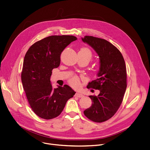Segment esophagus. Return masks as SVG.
Wrapping results in <instances>:
<instances>
[{"instance_id":"1","label":"esophagus","mask_w":150,"mask_h":150,"mask_svg":"<svg viewBox=\"0 0 150 150\" xmlns=\"http://www.w3.org/2000/svg\"><path fill=\"white\" fill-rule=\"evenodd\" d=\"M76 96L77 97H79V98H80V97H83L84 96H83L82 94H81V93H77L76 94Z\"/></svg>"}]
</instances>
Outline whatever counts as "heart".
Masks as SVG:
<instances>
[{
  "mask_svg": "<svg viewBox=\"0 0 150 150\" xmlns=\"http://www.w3.org/2000/svg\"><path fill=\"white\" fill-rule=\"evenodd\" d=\"M79 52H82V53H85V54H86L89 57V59H91L92 58V52L88 48H87V47L82 48ZM68 82L69 85L75 89L79 88L80 86V79H79V77H77V76H74L71 77V78L69 79Z\"/></svg>",
  "mask_w": 150,
  "mask_h": 150,
  "instance_id": "b5f03b06",
  "label": "heart"
}]
</instances>
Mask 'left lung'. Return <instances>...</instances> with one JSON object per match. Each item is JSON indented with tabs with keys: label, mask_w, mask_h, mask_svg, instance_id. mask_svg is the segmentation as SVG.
Wrapping results in <instances>:
<instances>
[{
	"label": "left lung",
	"mask_w": 150,
	"mask_h": 150,
	"mask_svg": "<svg viewBox=\"0 0 150 150\" xmlns=\"http://www.w3.org/2000/svg\"><path fill=\"white\" fill-rule=\"evenodd\" d=\"M82 41L95 50L100 63L98 79L87 86L99 90L100 94L89 96L93 103L83 113L94 122H105L117 112L123 100L127 85L125 63L120 51L107 40L85 36Z\"/></svg>",
	"instance_id": "8db88e82"
}]
</instances>
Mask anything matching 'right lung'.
<instances>
[{
    "label": "right lung",
    "instance_id": "right-lung-1",
    "mask_svg": "<svg viewBox=\"0 0 150 150\" xmlns=\"http://www.w3.org/2000/svg\"><path fill=\"white\" fill-rule=\"evenodd\" d=\"M73 35H52L32 44L27 51L21 74V82L32 110L45 120L57 117L66 103L75 94L67 85L53 89L50 76L58 67L61 54L71 42Z\"/></svg>",
    "mask_w": 150,
    "mask_h": 150
}]
</instances>
